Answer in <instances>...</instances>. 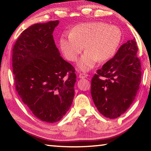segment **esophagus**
Here are the masks:
<instances>
[{
  "mask_svg": "<svg viewBox=\"0 0 151 151\" xmlns=\"http://www.w3.org/2000/svg\"><path fill=\"white\" fill-rule=\"evenodd\" d=\"M89 75H87V74H85V73H80L79 74V76L78 77L80 78H87L88 77Z\"/></svg>",
  "mask_w": 151,
  "mask_h": 151,
  "instance_id": "34e87169",
  "label": "esophagus"
}]
</instances>
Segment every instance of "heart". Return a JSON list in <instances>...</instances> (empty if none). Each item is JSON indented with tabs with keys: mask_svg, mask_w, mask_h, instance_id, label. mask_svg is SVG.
<instances>
[{
	"mask_svg": "<svg viewBox=\"0 0 151 151\" xmlns=\"http://www.w3.org/2000/svg\"><path fill=\"white\" fill-rule=\"evenodd\" d=\"M121 31L114 25L94 21L81 23L71 29L70 35H63L60 47L66 59L77 60L85 47L86 52L78 62L80 70L88 71L97 61L104 63L115 55L121 40Z\"/></svg>",
	"mask_w": 151,
	"mask_h": 151,
	"instance_id": "heart-1",
	"label": "heart"
}]
</instances>
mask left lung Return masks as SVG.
Segmentation results:
<instances>
[{"label":"left lung","instance_id":"1","mask_svg":"<svg viewBox=\"0 0 151 151\" xmlns=\"http://www.w3.org/2000/svg\"><path fill=\"white\" fill-rule=\"evenodd\" d=\"M137 51L136 40H128L92 78V98L98 111L106 118L120 116L134 100L141 80Z\"/></svg>","mask_w":151,"mask_h":151}]
</instances>
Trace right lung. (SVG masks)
Returning <instances> with one entry per match:
<instances>
[{"label": "right lung", "instance_id": "add662e5", "mask_svg": "<svg viewBox=\"0 0 151 151\" xmlns=\"http://www.w3.org/2000/svg\"><path fill=\"white\" fill-rule=\"evenodd\" d=\"M59 23H37L22 32L12 49L15 87L23 103L42 121L65 116L75 95V68L60 57L52 32Z\"/></svg>", "mask_w": 151, "mask_h": 151}]
</instances>
